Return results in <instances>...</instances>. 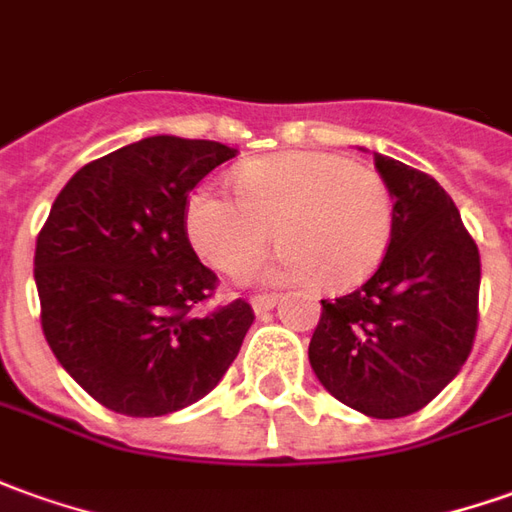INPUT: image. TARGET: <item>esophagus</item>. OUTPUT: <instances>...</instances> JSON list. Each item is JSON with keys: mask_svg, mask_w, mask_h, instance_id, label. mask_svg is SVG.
I'll list each match as a JSON object with an SVG mask.
<instances>
[{"mask_svg": "<svg viewBox=\"0 0 512 512\" xmlns=\"http://www.w3.org/2000/svg\"><path fill=\"white\" fill-rule=\"evenodd\" d=\"M278 301H281V295H253V298H250V306H253L256 315H262L267 309H273Z\"/></svg>", "mask_w": 512, "mask_h": 512, "instance_id": "esophagus-1", "label": "esophagus"}]
</instances>
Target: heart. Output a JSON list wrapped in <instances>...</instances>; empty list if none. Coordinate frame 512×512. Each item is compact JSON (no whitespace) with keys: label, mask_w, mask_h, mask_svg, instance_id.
I'll return each mask as SVG.
<instances>
[{"label":"heart","mask_w":512,"mask_h":512,"mask_svg":"<svg viewBox=\"0 0 512 512\" xmlns=\"http://www.w3.org/2000/svg\"><path fill=\"white\" fill-rule=\"evenodd\" d=\"M234 197L200 186L186 200L192 248L220 273L242 276L276 239L264 278L348 290L368 278L396 228L393 189L376 169L334 153H281L245 161Z\"/></svg>","instance_id":"b5f03b06"}]
</instances>
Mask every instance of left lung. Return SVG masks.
<instances>
[{
    "instance_id": "obj_1",
    "label": "left lung",
    "mask_w": 512,
    "mask_h": 512,
    "mask_svg": "<svg viewBox=\"0 0 512 512\" xmlns=\"http://www.w3.org/2000/svg\"><path fill=\"white\" fill-rule=\"evenodd\" d=\"M373 161L396 200L393 239L362 287L320 301L309 362L345 407L404 418L424 410L471 354L479 250L435 178L387 155Z\"/></svg>"
}]
</instances>
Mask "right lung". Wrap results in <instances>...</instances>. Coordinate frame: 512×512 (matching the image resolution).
<instances>
[{"label": "right lung", "mask_w": 512, "mask_h": 512, "mask_svg": "<svg viewBox=\"0 0 512 512\" xmlns=\"http://www.w3.org/2000/svg\"><path fill=\"white\" fill-rule=\"evenodd\" d=\"M234 147L150 136L102 155L55 197L35 242L41 329L102 407L155 418L217 387L253 323L236 298L195 315L217 276L186 236V197Z\"/></svg>", "instance_id": "right-lung-1"}]
</instances>
